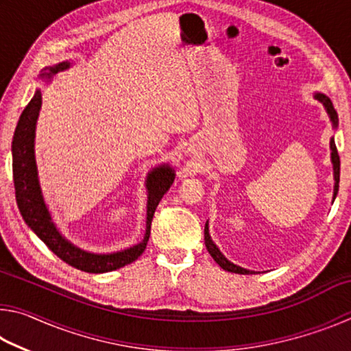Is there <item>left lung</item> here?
I'll return each mask as SVG.
<instances>
[{
  "label": "left lung",
  "instance_id": "obj_1",
  "mask_svg": "<svg viewBox=\"0 0 351 351\" xmlns=\"http://www.w3.org/2000/svg\"><path fill=\"white\" fill-rule=\"evenodd\" d=\"M316 97L319 102H322L326 112H328L330 116V121L332 122V127H337V112L335 110V106H332L331 100L325 96V94H320L317 93ZM330 148H331V162H332V170H335V195H332V199L336 198L337 195V190H339V176H341V159H339V154H337V148L335 144V139L330 141ZM204 243H206V247L209 254L212 255V258L217 261V263L221 266L224 271H229V272H235V274H252V271L245 269V268H240V266H237L234 263H230V261L224 257V255L219 252V249L217 247L215 243L212 241L210 235H209V224L206 223V228H204Z\"/></svg>",
  "mask_w": 351,
  "mask_h": 351
}]
</instances>
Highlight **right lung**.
Listing matches in <instances>:
<instances>
[{
  "mask_svg": "<svg viewBox=\"0 0 351 351\" xmlns=\"http://www.w3.org/2000/svg\"><path fill=\"white\" fill-rule=\"evenodd\" d=\"M71 66L69 62L58 63L56 66L49 68V73L41 74V77L51 80V77L57 74L58 71L68 69ZM41 108V91L37 90L27 104L25 111L21 112L20 121L16 123L14 141H12V171H14V186L16 204L23 219L31 228L38 239L54 252L58 258H62L64 263H68L74 268L94 272H110L130 265L139 255L145 251L148 237H150L152 219L154 210L159 204V201L164 197V193L170 189L175 180V171L170 165H159L153 169L147 176V229L144 240L138 245L128 249H123L121 252L114 254H91L82 251L80 247L74 246L64 237L58 232L56 224L52 223L49 210L45 204L43 195H41L37 164H35L34 153V139H35V125H37L38 112Z\"/></svg>",
  "mask_w": 351,
  "mask_h": 351,
  "instance_id": "right-lung-1",
  "label": "right lung"
}]
</instances>
